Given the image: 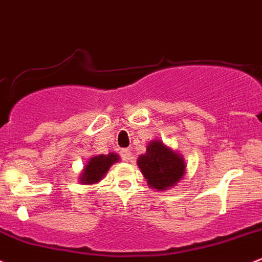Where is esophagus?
I'll list each match as a JSON object with an SVG mask.
<instances>
[{
	"mask_svg": "<svg viewBox=\"0 0 262 262\" xmlns=\"http://www.w3.org/2000/svg\"><path fill=\"white\" fill-rule=\"evenodd\" d=\"M120 155H122L123 160L128 162V160L132 159V150H130V149H122V151H120Z\"/></svg>",
	"mask_w": 262,
	"mask_h": 262,
	"instance_id": "obj_1",
	"label": "esophagus"
}]
</instances>
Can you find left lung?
I'll list each match as a JSON object with an SVG mask.
<instances>
[{
	"label": "left lung",
	"instance_id": "obj_1",
	"mask_svg": "<svg viewBox=\"0 0 262 262\" xmlns=\"http://www.w3.org/2000/svg\"><path fill=\"white\" fill-rule=\"evenodd\" d=\"M138 166L150 188L166 190L179 182L185 174L183 157L171 150L160 140H151L145 154L138 158Z\"/></svg>",
	"mask_w": 262,
	"mask_h": 262
}]
</instances>
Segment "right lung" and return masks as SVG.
<instances>
[{
  "label": "right lung",
  "mask_w": 262,
  "mask_h": 262,
  "mask_svg": "<svg viewBox=\"0 0 262 262\" xmlns=\"http://www.w3.org/2000/svg\"><path fill=\"white\" fill-rule=\"evenodd\" d=\"M117 162H119V155L118 154L109 153L105 155H94L89 159L88 164L83 169L79 182L82 184H96L100 182L103 177L108 173L109 168Z\"/></svg>",
  "instance_id": "add662e5"
}]
</instances>
